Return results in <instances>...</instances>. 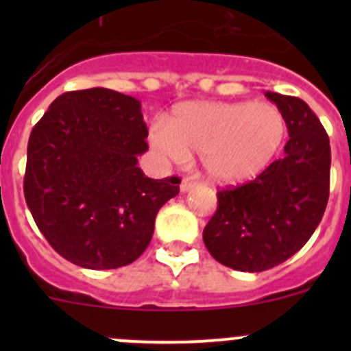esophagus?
I'll list each match as a JSON object with an SVG mask.
<instances>
[{
    "mask_svg": "<svg viewBox=\"0 0 351 351\" xmlns=\"http://www.w3.org/2000/svg\"><path fill=\"white\" fill-rule=\"evenodd\" d=\"M195 185H197V183L193 182L192 178H183L182 185H180V190H182L183 193H186V192H190V190L195 189Z\"/></svg>",
    "mask_w": 351,
    "mask_h": 351,
    "instance_id": "obj_1",
    "label": "esophagus"
}]
</instances>
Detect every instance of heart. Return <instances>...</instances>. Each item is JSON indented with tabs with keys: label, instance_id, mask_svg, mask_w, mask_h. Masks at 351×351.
Instances as JSON below:
<instances>
[{
	"label": "heart",
	"instance_id": "heart-1",
	"mask_svg": "<svg viewBox=\"0 0 351 351\" xmlns=\"http://www.w3.org/2000/svg\"><path fill=\"white\" fill-rule=\"evenodd\" d=\"M285 119L267 101H185L149 132L153 149L175 162L198 153L205 175L221 185L253 180L284 144Z\"/></svg>",
	"mask_w": 351,
	"mask_h": 351
}]
</instances>
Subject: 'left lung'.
<instances>
[{"label":"left lung","mask_w":351,"mask_h":351,"mask_svg":"<svg viewBox=\"0 0 351 351\" xmlns=\"http://www.w3.org/2000/svg\"><path fill=\"white\" fill-rule=\"evenodd\" d=\"M284 115V158L260 176L217 193V210L204 229L208 253L239 271L268 270L304 246L323 219L329 197L331 147L316 113L295 97L267 91Z\"/></svg>","instance_id":"left-lung-1"}]
</instances>
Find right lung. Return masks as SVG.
Here are the masks:
<instances>
[{"label":"right lung","instance_id":"1","mask_svg":"<svg viewBox=\"0 0 351 351\" xmlns=\"http://www.w3.org/2000/svg\"><path fill=\"white\" fill-rule=\"evenodd\" d=\"M147 125L134 97L90 88L56 98L27 147L23 192L49 244L77 267L110 270L146 251L176 176L147 178Z\"/></svg>","mask_w":351,"mask_h":351}]
</instances>
